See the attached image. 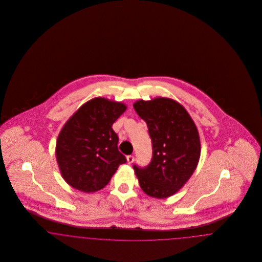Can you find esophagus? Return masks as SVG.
I'll return each mask as SVG.
<instances>
[{"label":"esophagus","instance_id":"obj_1","mask_svg":"<svg viewBox=\"0 0 262 262\" xmlns=\"http://www.w3.org/2000/svg\"><path fill=\"white\" fill-rule=\"evenodd\" d=\"M126 161L128 164H132L135 161V157L133 155H128V156H126Z\"/></svg>","mask_w":262,"mask_h":262}]
</instances>
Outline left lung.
<instances>
[{"mask_svg": "<svg viewBox=\"0 0 262 262\" xmlns=\"http://www.w3.org/2000/svg\"><path fill=\"white\" fill-rule=\"evenodd\" d=\"M134 108L147 124L153 149L149 165H134L139 185L149 196L169 198L185 186L196 169L199 130L187 110L174 100H138Z\"/></svg>", "mask_w": 262, "mask_h": 262, "instance_id": "1", "label": "left lung"}]
</instances>
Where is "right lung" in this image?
Segmentation results:
<instances>
[{"instance_id": "obj_1", "label": "right lung", "mask_w": 262, "mask_h": 262, "mask_svg": "<svg viewBox=\"0 0 262 262\" xmlns=\"http://www.w3.org/2000/svg\"><path fill=\"white\" fill-rule=\"evenodd\" d=\"M124 103L97 97L84 103L68 120L59 134L56 158L63 180L83 192L102 189L121 164L126 162L118 149L113 130L125 112Z\"/></svg>"}]
</instances>
